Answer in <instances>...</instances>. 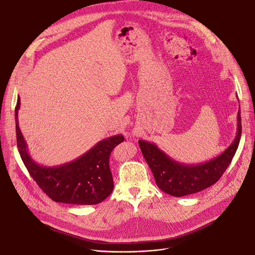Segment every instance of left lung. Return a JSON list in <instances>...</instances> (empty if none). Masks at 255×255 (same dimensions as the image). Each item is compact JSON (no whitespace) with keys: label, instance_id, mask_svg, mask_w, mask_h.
Instances as JSON below:
<instances>
[{"label":"left lung","instance_id":"8db88e82","mask_svg":"<svg viewBox=\"0 0 255 255\" xmlns=\"http://www.w3.org/2000/svg\"><path fill=\"white\" fill-rule=\"evenodd\" d=\"M237 134L234 141L220 155L198 165H184L174 160L156 144L139 140L141 152L149 166L157 187L172 196H185L212 186L232 161L239 145L242 125L240 109L237 115Z\"/></svg>","mask_w":255,"mask_h":255}]
</instances>
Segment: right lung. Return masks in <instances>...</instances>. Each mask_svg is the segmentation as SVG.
Returning a JSON list of instances; mask_svg holds the SVG:
<instances>
[{
	"label": "right lung",
	"instance_id": "right-lung-1",
	"mask_svg": "<svg viewBox=\"0 0 255 255\" xmlns=\"http://www.w3.org/2000/svg\"><path fill=\"white\" fill-rule=\"evenodd\" d=\"M20 99L15 108L16 138L20 156L30 176L40 189L56 202L71 204H98L113 191L114 183L109 159L112 150L124 141L122 134L98 142L78 158L69 163L45 167L38 165L28 153L18 122Z\"/></svg>",
	"mask_w": 255,
	"mask_h": 255
}]
</instances>
